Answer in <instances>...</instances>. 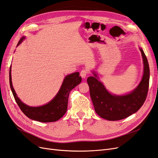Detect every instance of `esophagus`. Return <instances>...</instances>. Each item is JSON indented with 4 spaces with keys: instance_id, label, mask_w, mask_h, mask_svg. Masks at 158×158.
Returning a JSON list of instances; mask_svg holds the SVG:
<instances>
[{
    "instance_id": "esophagus-1",
    "label": "esophagus",
    "mask_w": 158,
    "mask_h": 158,
    "mask_svg": "<svg viewBox=\"0 0 158 158\" xmlns=\"http://www.w3.org/2000/svg\"><path fill=\"white\" fill-rule=\"evenodd\" d=\"M88 73V71L86 69H83L80 72V76L82 78H85L87 76V74Z\"/></svg>"
}]
</instances>
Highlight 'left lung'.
I'll list each match as a JSON object with an SVG mask.
<instances>
[{"mask_svg": "<svg viewBox=\"0 0 158 158\" xmlns=\"http://www.w3.org/2000/svg\"><path fill=\"white\" fill-rule=\"evenodd\" d=\"M139 49L144 71L139 84L131 92L125 95L110 93L94 71H92L94 76L88 78L90 97L95 111L102 118L108 121L121 120L138 111L144 104L149 87L150 68L144 51L141 47Z\"/></svg>", "mask_w": 158, "mask_h": 158, "instance_id": "8db88e82", "label": "left lung"}]
</instances>
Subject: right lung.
Here are the masks:
<instances>
[{"label":"right lung","mask_w":158,"mask_h":158,"mask_svg":"<svg viewBox=\"0 0 158 158\" xmlns=\"http://www.w3.org/2000/svg\"><path fill=\"white\" fill-rule=\"evenodd\" d=\"M25 39L26 37L23 36L18 43L17 47ZM79 75V73L77 72L66 76L60 89L54 98L44 106L39 107L27 106L23 103L17 96L12 82L11 65L9 72V81H10V89L14 99L22 111L32 120L42 123H50L58 121L61 117H63L67 111L68 99L70 92L76 85L80 84L82 81V78Z\"/></svg>","instance_id":"add662e5"}]
</instances>
